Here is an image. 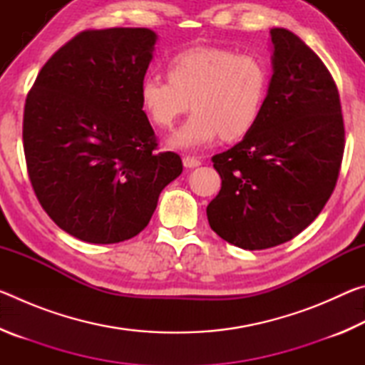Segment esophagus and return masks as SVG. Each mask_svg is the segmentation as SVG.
I'll list each match as a JSON object with an SVG mask.
<instances>
[{"label":"esophagus","mask_w":365,"mask_h":365,"mask_svg":"<svg viewBox=\"0 0 365 365\" xmlns=\"http://www.w3.org/2000/svg\"><path fill=\"white\" fill-rule=\"evenodd\" d=\"M183 165L188 169H193L197 168V165H201V160L195 156H183Z\"/></svg>","instance_id":"1"}]
</instances>
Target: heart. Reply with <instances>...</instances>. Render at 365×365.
Returning <instances> with one entry per match:
<instances>
[{
    "mask_svg": "<svg viewBox=\"0 0 365 365\" xmlns=\"http://www.w3.org/2000/svg\"><path fill=\"white\" fill-rule=\"evenodd\" d=\"M165 72L168 78L145 77L140 98L151 122L164 130H170L190 106L195 109L170 140L177 148L248 135L262 114L272 78L264 58L222 46L180 49L168 59Z\"/></svg>",
    "mask_w": 365,
    "mask_h": 365,
    "instance_id": "heart-1",
    "label": "heart"
}]
</instances>
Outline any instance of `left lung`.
Wrapping results in <instances>:
<instances>
[{
	"label": "left lung",
	"instance_id": "1",
	"mask_svg": "<svg viewBox=\"0 0 365 365\" xmlns=\"http://www.w3.org/2000/svg\"><path fill=\"white\" fill-rule=\"evenodd\" d=\"M270 35L267 101L252 130L212 156L222 187L206 209L222 240L250 251L289 242L312 224L335 190L344 153L331 73L293 32Z\"/></svg>",
	"mask_w": 365,
	"mask_h": 365
}]
</instances>
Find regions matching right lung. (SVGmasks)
<instances>
[{"label":"right lung","instance_id":"add662e5","mask_svg":"<svg viewBox=\"0 0 365 365\" xmlns=\"http://www.w3.org/2000/svg\"><path fill=\"white\" fill-rule=\"evenodd\" d=\"M154 43L150 29L83 30L46 61L27 95L30 183L49 219L82 242L133 238L183 170L177 153L158 151L141 104Z\"/></svg>","mask_w":365,"mask_h":365}]
</instances>
